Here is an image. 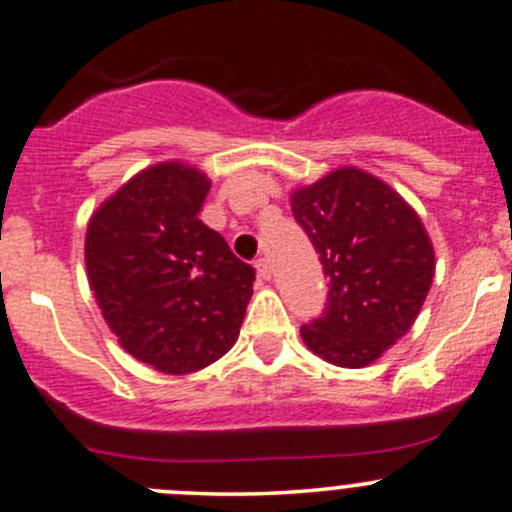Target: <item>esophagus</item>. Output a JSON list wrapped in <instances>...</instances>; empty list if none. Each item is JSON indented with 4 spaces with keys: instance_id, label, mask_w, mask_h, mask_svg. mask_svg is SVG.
<instances>
[{
    "instance_id": "obj_1",
    "label": "esophagus",
    "mask_w": 512,
    "mask_h": 512,
    "mask_svg": "<svg viewBox=\"0 0 512 512\" xmlns=\"http://www.w3.org/2000/svg\"><path fill=\"white\" fill-rule=\"evenodd\" d=\"M255 267H257V274H260L262 279H270L272 277V265H270V260H267V257H257Z\"/></svg>"
}]
</instances>
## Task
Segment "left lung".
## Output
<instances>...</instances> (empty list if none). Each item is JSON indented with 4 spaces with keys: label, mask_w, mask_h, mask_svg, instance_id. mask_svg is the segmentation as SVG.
I'll return each mask as SVG.
<instances>
[{
    "label": "left lung",
    "mask_w": 512,
    "mask_h": 512,
    "mask_svg": "<svg viewBox=\"0 0 512 512\" xmlns=\"http://www.w3.org/2000/svg\"><path fill=\"white\" fill-rule=\"evenodd\" d=\"M328 277L321 316L301 326L316 355L363 368L405 336L432 287L434 250L419 215L390 186L338 169L292 196Z\"/></svg>",
    "instance_id": "8db88e82"
}]
</instances>
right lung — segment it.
I'll use <instances>...</instances> for the list:
<instances>
[{"label":"right lung","mask_w":512,"mask_h":512,"mask_svg":"<svg viewBox=\"0 0 512 512\" xmlns=\"http://www.w3.org/2000/svg\"><path fill=\"white\" fill-rule=\"evenodd\" d=\"M211 181L169 161L142 171L90 218L85 265L122 348L169 375L206 368L238 341L255 267L198 213Z\"/></svg>","instance_id":"1"}]
</instances>
